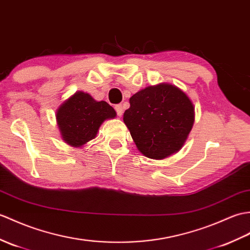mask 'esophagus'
<instances>
[{"instance_id": "34e87169", "label": "esophagus", "mask_w": 250, "mask_h": 250, "mask_svg": "<svg viewBox=\"0 0 250 250\" xmlns=\"http://www.w3.org/2000/svg\"><path fill=\"white\" fill-rule=\"evenodd\" d=\"M115 109H116V112H117V115L119 116V117H121L124 114V106L121 105V104H117V105L115 106Z\"/></svg>"}]
</instances>
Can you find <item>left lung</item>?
<instances>
[{"mask_svg": "<svg viewBox=\"0 0 250 250\" xmlns=\"http://www.w3.org/2000/svg\"><path fill=\"white\" fill-rule=\"evenodd\" d=\"M195 120L194 105L178 87L148 86L130 98L124 114L137 149L149 159L163 160L183 147Z\"/></svg>", "mask_w": 250, "mask_h": 250, "instance_id": "1", "label": "left lung"}]
</instances>
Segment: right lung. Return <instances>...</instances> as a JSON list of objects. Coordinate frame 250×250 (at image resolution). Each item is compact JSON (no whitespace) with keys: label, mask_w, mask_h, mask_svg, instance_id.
<instances>
[{"label":"right lung","mask_w":250,"mask_h":250,"mask_svg":"<svg viewBox=\"0 0 250 250\" xmlns=\"http://www.w3.org/2000/svg\"><path fill=\"white\" fill-rule=\"evenodd\" d=\"M116 117L105 101H96L89 94L77 91L56 111L62 138L72 147H82L94 139L104 120Z\"/></svg>","instance_id":"add662e5"}]
</instances>
